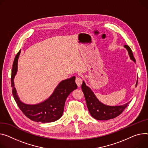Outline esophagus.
Returning a JSON list of instances; mask_svg holds the SVG:
<instances>
[{
  "instance_id": "esophagus-1",
  "label": "esophagus",
  "mask_w": 148,
  "mask_h": 148,
  "mask_svg": "<svg viewBox=\"0 0 148 148\" xmlns=\"http://www.w3.org/2000/svg\"><path fill=\"white\" fill-rule=\"evenodd\" d=\"M75 83L77 84V85L78 86H81V84H82V78H81L80 77L77 76V77H75Z\"/></svg>"
}]
</instances>
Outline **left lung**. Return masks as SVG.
<instances>
[{
  "instance_id": "8db88e82",
  "label": "left lung",
  "mask_w": 148,
  "mask_h": 148,
  "mask_svg": "<svg viewBox=\"0 0 148 148\" xmlns=\"http://www.w3.org/2000/svg\"><path fill=\"white\" fill-rule=\"evenodd\" d=\"M124 47L127 49L131 60L136 62V60L130 47L128 45H125ZM137 81H138V77H137L136 86L137 84ZM82 88L84 95L88 111L92 116L98 120H107L114 119L120 115L130 103L129 102L121 106H107L99 102L90 88L86 86L84 82H83Z\"/></svg>"
}]
</instances>
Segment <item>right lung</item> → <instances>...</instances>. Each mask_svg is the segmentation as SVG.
Returning a JSON list of instances; mask_svg holds the SVG:
<instances>
[{"mask_svg": "<svg viewBox=\"0 0 148 148\" xmlns=\"http://www.w3.org/2000/svg\"><path fill=\"white\" fill-rule=\"evenodd\" d=\"M20 52L19 51L14 59L11 75L12 92L17 105L27 117L36 122L50 123L60 119L64 112L66 97L77 88L75 77L62 81L56 87L53 94L45 102L34 105L24 104L19 100L14 84V78L17 71L18 60Z\"/></svg>", "mask_w": 148, "mask_h": 148, "instance_id": "right-lung-1", "label": "right lung"}]
</instances>
